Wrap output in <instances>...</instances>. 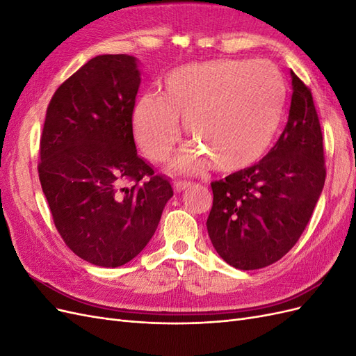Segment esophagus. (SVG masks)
I'll return each instance as SVG.
<instances>
[{
    "label": "esophagus",
    "mask_w": 356,
    "mask_h": 356,
    "mask_svg": "<svg viewBox=\"0 0 356 356\" xmlns=\"http://www.w3.org/2000/svg\"><path fill=\"white\" fill-rule=\"evenodd\" d=\"M174 187H175L177 191H184L186 188L191 187V182L190 181H175Z\"/></svg>",
    "instance_id": "1"
}]
</instances>
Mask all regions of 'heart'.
<instances>
[{"label":"heart","mask_w":356,"mask_h":356,"mask_svg":"<svg viewBox=\"0 0 356 356\" xmlns=\"http://www.w3.org/2000/svg\"><path fill=\"white\" fill-rule=\"evenodd\" d=\"M286 102V84L267 60L220 59L181 67L165 80L163 96L147 93L132 111L138 145L154 161L174 152L181 122L195 141L174 161L181 174L197 172L207 159L221 172L254 165L270 147Z\"/></svg>","instance_id":"b5f03b06"}]
</instances>
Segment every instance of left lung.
<instances>
[{"label": "left lung", "mask_w": 356, "mask_h": 356, "mask_svg": "<svg viewBox=\"0 0 356 356\" xmlns=\"http://www.w3.org/2000/svg\"><path fill=\"white\" fill-rule=\"evenodd\" d=\"M288 122L258 163L213 181L208 234L222 260L241 270L273 264L293 248L325 182L324 147L310 89L291 71Z\"/></svg>", "instance_id": "obj_1"}]
</instances>
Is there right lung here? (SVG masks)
Returning <instances> with one entry per match:
<instances>
[{"label":"right lung","mask_w":356,"mask_h":356,"mask_svg":"<svg viewBox=\"0 0 356 356\" xmlns=\"http://www.w3.org/2000/svg\"><path fill=\"white\" fill-rule=\"evenodd\" d=\"M138 59L99 55L59 86L42 127L40 182L70 250L101 267L141 252L174 196L136 153L132 111Z\"/></svg>","instance_id":"obj_1"}]
</instances>
